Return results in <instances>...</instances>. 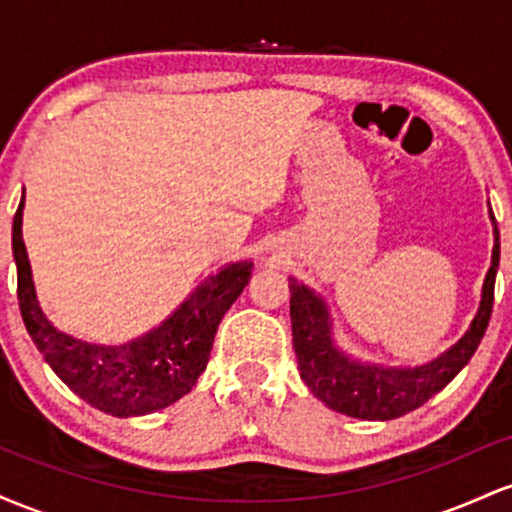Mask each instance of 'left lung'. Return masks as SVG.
Listing matches in <instances>:
<instances>
[{"label":"left lung","instance_id":"1","mask_svg":"<svg viewBox=\"0 0 512 512\" xmlns=\"http://www.w3.org/2000/svg\"><path fill=\"white\" fill-rule=\"evenodd\" d=\"M491 221L496 223L493 214ZM493 233H496V245H493L491 269L486 274L484 296H481L479 313L472 320V327L452 349L426 366L383 368L346 358V354L332 344L325 303L296 279H289L293 349H296L298 373L310 392L325 407L339 414L366 421H387L419 409L436 392L443 390L467 366L489 327L493 286H496L498 257H501L498 228H493Z\"/></svg>","mask_w":512,"mask_h":512}]
</instances>
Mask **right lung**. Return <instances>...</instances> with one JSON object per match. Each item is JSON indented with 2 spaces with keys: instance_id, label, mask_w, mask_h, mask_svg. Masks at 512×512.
Listing matches in <instances>:
<instances>
[{
  "instance_id": "add662e5",
  "label": "right lung",
  "mask_w": 512,
  "mask_h": 512,
  "mask_svg": "<svg viewBox=\"0 0 512 512\" xmlns=\"http://www.w3.org/2000/svg\"><path fill=\"white\" fill-rule=\"evenodd\" d=\"M23 199L14 216L11 248L19 274L23 325L50 368L91 407L113 416H144L185 397L209 363L221 317L250 281V262H236L211 279L144 337L122 346L86 344L50 325L35 298L31 264L21 238Z\"/></svg>"
}]
</instances>
